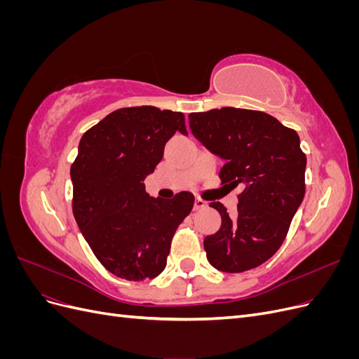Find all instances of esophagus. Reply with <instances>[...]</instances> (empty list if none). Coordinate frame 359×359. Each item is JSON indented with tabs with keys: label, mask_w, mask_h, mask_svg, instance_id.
Returning <instances> with one entry per match:
<instances>
[{
	"label": "esophagus",
	"mask_w": 359,
	"mask_h": 359,
	"mask_svg": "<svg viewBox=\"0 0 359 359\" xmlns=\"http://www.w3.org/2000/svg\"><path fill=\"white\" fill-rule=\"evenodd\" d=\"M205 206H206V202L205 201H202L201 198H196V199H194V210H202V208H205Z\"/></svg>",
	"instance_id": "1"
}]
</instances>
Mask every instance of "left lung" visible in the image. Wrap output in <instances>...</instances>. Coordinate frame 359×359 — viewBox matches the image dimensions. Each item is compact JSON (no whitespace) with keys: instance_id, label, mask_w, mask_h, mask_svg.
I'll list each match as a JSON object with an SVG mask.
<instances>
[{"instance_id":"left-lung-1","label":"left lung","mask_w":359,"mask_h":359,"mask_svg":"<svg viewBox=\"0 0 359 359\" xmlns=\"http://www.w3.org/2000/svg\"><path fill=\"white\" fill-rule=\"evenodd\" d=\"M193 136L226 163L219 177L229 190L243 186L238 214L222 202L220 231L203 240L208 262L223 273H244L273 256L287 235L306 193V154L299 136L265 112L222 107L189 115Z\"/></svg>"}]
</instances>
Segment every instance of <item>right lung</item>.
I'll return each mask as SVG.
<instances>
[{
  "mask_svg": "<svg viewBox=\"0 0 359 359\" xmlns=\"http://www.w3.org/2000/svg\"><path fill=\"white\" fill-rule=\"evenodd\" d=\"M175 132L187 135L181 112L124 107L79 142L70 168L73 215L95 257L119 278L142 281L161 274L172 236L193 208L190 191L170 201L145 191V178Z\"/></svg>",
  "mask_w": 359,
  "mask_h": 359,
  "instance_id": "add662e5",
  "label": "right lung"
}]
</instances>
